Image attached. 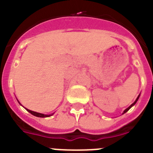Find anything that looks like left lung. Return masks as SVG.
Wrapping results in <instances>:
<instances>
[{
  "mask_svg": "<svg viewBox=\"0 0 153 153\" xmlns=\"http://www.w3.org/2000/svg\"><path fill=\"white\" fill-rule=\"evenodd\" d=\"M140 95H139V96H138V97H137V98H136V101H135V102H133V103H132V105H130V106H129V107L127 108V109H125V110H124L123 113H126V112H127V111H128V110H129V109H130V108H131V107H132V106H134L135 104H136V102H137V100H139V98H140Z\"/></svg>",
  "mask_w": 153,
  "mask_h": 153,
  "instance_id": "1",
  "label": "left lung"
}]
</instances>
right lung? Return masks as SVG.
Returning a JSON list of instances; mask_svg holds the SVG:
<instances>
[{
    "label": "right lung",
    "instance_id": "right-lung-1",
    "mask_svg": "<svg viewBox=\"0 0 153 153\" xmlns=\"http://www.w3.org/2000/svg\"><path fill=\"white\" fill-rule=\"evenodd\" d=\"M26 109V108H25ZM27 110L28 112H29L30 113H31L32 115H33V116H35V117H51V116H52V115H53V113H52V114H50V115H46V114H43V113H36V112H33L32 111V110H30V109H26Z\"/></svg>",
    "mask_w": 153,
    "mask_h": 153
}]
</instances>
